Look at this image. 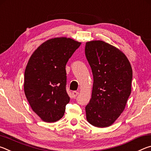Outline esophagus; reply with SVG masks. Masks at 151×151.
<instances>
[{
    "instance_id": "34e87169",
    "label": "esophagus",
    "mask_w": 151,
    "mask_h": 151,
    "mask_svg": "<svg viewBox=\"0 0 151 151\" xmlns=\"http://www.w3.org/2000/svg\"><path fill=\"white\" fill-rule=\"evenodd\" d=\"M78 94V92H77V91H73L72 93V95L74 98H75V97L77 96Z\"/></svg>"
}]
</instances>
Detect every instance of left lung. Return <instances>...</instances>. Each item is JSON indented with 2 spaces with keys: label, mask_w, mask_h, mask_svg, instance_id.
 <instances>
[{
  "label": "left lung",
  "mask_w": 151,
  "mask_h": 151,
  "mask_svg": "<svg viewBox=\"0 0 151 151\" xmlns=\"http://www.w3.org/2000/svg\"><path fill=\"white\" fill-rule=\"evenodd\" d=\"M85 50L93 75L86 120L94 127H109L123 112L131 94V63L121 50L103 40L87 42Z\"/></svg>",
  "instance_id": "left-lung-1"
}]
</instances>
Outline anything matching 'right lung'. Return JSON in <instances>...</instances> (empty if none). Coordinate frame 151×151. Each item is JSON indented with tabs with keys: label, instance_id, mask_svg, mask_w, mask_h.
<instances>
[{
	"label": "right lung",
	"instance_id": "right-lung-1",
	"mask_svg": "<svg viewBox=\"0 0 151 151\" xmlns=\"http://www.w3.org/2000/svg\"><path fill=\"white\" fill-rule=\"evenodd\" d=\"M81 44L70 38H54L40 45L29 58L24 91L32 111L43 121L56 122L65 114L70 101L66 65Z\"/></svg>",
	"mask_w": 151,
	"mask_h": 151
}]
</instances>
